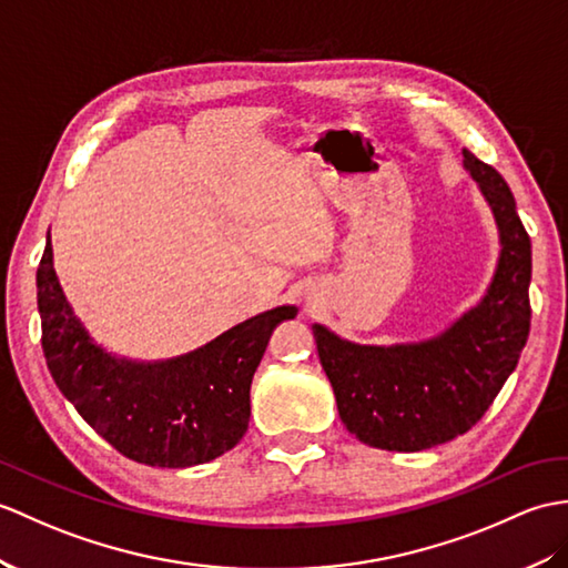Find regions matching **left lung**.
<instances>
[{
  "mask_svg": "<svg viewBox=\"0 0 568 568\" xmlns=\"http://www.w3.org/2000/svg\"><path fill=\"white\" fill-rule=\"evenodd\" d=\"M465 169L489 203L500 254L484 297L438 336L361 346L314 324L344 426L365 445L418 453L467 433L516 371L530 334L532 248L504 176L469 150Z\"/></svg>",
  "mask_w": 568,
  "mask_h": 568,
  "instance_id": "left-lung-1",
  "label": "left lung"
}]
</instances>
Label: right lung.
<instances>
[{"label": "right lung", "instance_id": "add662e5", "mask_svg": "<svg viewBox=\"0 0 568 568\" xmlns=\"http://www.w3.org/2000/svg\"><path fill=\"white\" fill-rule=\"evenodd\" d=\"M36 283L55 385L103 440L150 467L203 465L244 438L263 351L273 328L297 316L293 305L275 307L191 353L142 363L109 353L77 320L52 268L50 232Z\"/></svg>", "mask_w": 568, "mask_h": 568}]
</instances>
